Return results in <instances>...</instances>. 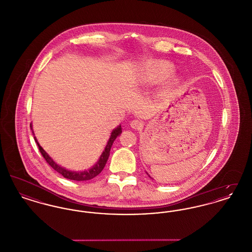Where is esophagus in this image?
<instances>
[{
  "label": "esophagus",
  "mask_w": 252,
  "mask_h": 252,
  "mask_svg": "<svg viewBox=\"0 0 252 252\" xmlns=\"http://www.w3.org/2000/svg\"><path fill=\"white\" fill-rule=\"evenodd\" d=\"M130 126L134 129H139L143 126V123L141 121L133 120L130 123Z\"/></svg>",
  "instance_id": "34e87169"
}]
</instances>
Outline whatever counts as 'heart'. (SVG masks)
<instances>
[{
	"label": "heart",
	"instance_id": "1",
	"mask_svg": "<svg viewBox=\"0 0 252 252\" xmlns=\"http://www.w3.org/2000/svg\"><path fill=\"white\" fill-rule=\"evenodd\" d=\"M174 71V65L166 60H154L144 66L143 80L146 84H156L162 81ZM178 77H172L169 85L176 84Z\"/></svg>",
	"mask_w": 252,
	"mask_h": 252
}]
</instances>
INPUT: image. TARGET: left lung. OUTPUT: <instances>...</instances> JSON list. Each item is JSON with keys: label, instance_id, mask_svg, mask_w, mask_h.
Wrapping results in <instances>:
<instances>
[{"label": "left lung", "instance_id": "1", "mask_svg": "<svg viewBox=\"0 0 252 252\" xmlns=\"http://www.w3.org/2000/svg\"><path fill=\"white\" fill-rule=\"evenodd\" d=\"M147 175H148V174H147ZM148 176H149V175H148ZM149 177H150V176H149ZM150 178H151V177H150Z\"/></svg>", "mask_w": 252, "mask_h": 252}]
</instances>
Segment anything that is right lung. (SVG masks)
I'll list each match as a JSON object with an SVG mask.
<instances>
[{
  "mask_svg": "<svg viewBox=\"0 0 252 252\" xmlns=\"http://www.w3.org/2000/svg\"><path fill=\"white\" fill-rule=\"evenodd\" d=\"M30 127L32 129V125H30ZM32 132H33V130H32ZM121 133H122V127H121L120 125L116 128H114L112 132H111V135H110V137L108 139V144H107L106 147H105V150L101 154V156L99 158V159L97 160L95 164L93 167L84 170V171H71V170H68L66 168L60 166L51 157L49 156L47 152L39 145V144L37 143L36 137H34V138H35L36 144L38 145V149H39L41 155L45 158V160L48 162L49 165L51 167L54 168L58 173H60V175H62L65 179L76 180V181H85V180H90L94 179V178H95L96 176L99 175L101 173V171L104 169L107 161H108L110 148H111L112 144L114 143V141L116 140V138L120 135Z\"/></svg>",
  "mask_w": 252,
  "mask_h": 252,
  "instance_id": "add662e5",
  "label": "right lung"
}]
</instances>
